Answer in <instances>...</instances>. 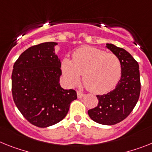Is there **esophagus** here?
I'll return each mask as SVG.
<instances>
[{"label":"esophagus","mask_w":152,"mask_h":152,"mask_svg":"<svg viewBox=\"0 0 152 152\" xmlns=\"http://www.w3.org/2000/svg\"><path fill=\"white\" fill-rule=\"evenodd\" d=\"M84 96H85V94H83V93H81L80 91H77V97L78 98H82Z\"/></svg>","instance_id":"obj_1"}]
</instances>
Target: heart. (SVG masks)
<instances>
[{"label":"heart","instance_id":"1","mask_svg":"<svg viewBox=\"0 0 152 152\" xmlns=\"http://www.w3.org/2000/svg\"><path fill=\"white\" fill-rule=\"evenodd\" d=\"M65 81L74 86L83 81L94 94H105L113 90L121 76V64L115 55L90 46L78 48L72 54V60L65 58L62 62Z\"/></svg>","mask_w":152,"mask_h":152}]
</instances>
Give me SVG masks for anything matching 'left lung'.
I'll list each match as a JSON object with an SVG mask.
<instances>
[{
  "instance_id": "1",
  "label": "left lung",
  "mask_w": 152,
  "mask_h": 152,
  "mask_svg": "<svg viewBox=\"0 0 152 152\" xmlns=\"http://www.w3.org/2000/svg\"><path fill=\"white\" fill-rule=\"evenodd\" d=\"M121 64V77L115 89L104 95H97L95 108L88 110L93 121L104 125H113L124 120L137 103L141 91L138 63L125 49L106 44Z\"/></svg>"
}]
</instances>
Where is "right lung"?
I'll list each match as a JSON object with an SVG mask.
<instances>
[{
    "mask_svg": "<svg viewBox=\"0 0 152 152\" xmlns=\"http://www.w3.org/2000/svg\"><path fill=\"white\" fill-rule=\"evenodd\" d=\"M57 42H44L22 52L13 66L12 96L15 105L28 121L47 127L66 116L71 102L77 98L73 90L59 83L60 58L56 54Z\"/></svg>",
    "mask_w": 152,
    "mask_h": 152,
    "instance_id": "right-lung-1",
    "label": "right lung"
}]
</instances>
